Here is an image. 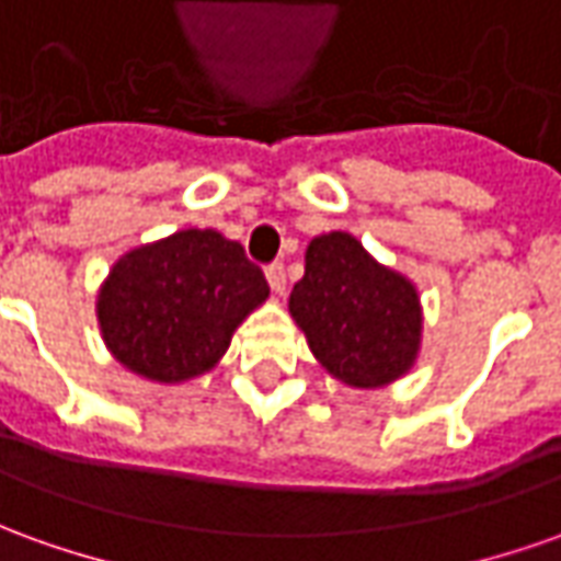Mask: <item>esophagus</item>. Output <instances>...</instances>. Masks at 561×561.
Returning <instances> with one entry per match:
<instances>
[{
    "label": "esophagus",
    "instance_id": "obj_1",
    "mask_svg": "<svg viewBox=\"0 0 561 561\" xmlns=\"http://www.w3.org/2000/svg\"><path fill=\"white\" fill-rule=\"evenodd\" d=\"M265 277H268V284L277 296H284L287 293V268L280 265V262H272L268 268H265Z\"/></svg>",
    "mask_w": 561,
    "mask_h": 561
}]
</instances>
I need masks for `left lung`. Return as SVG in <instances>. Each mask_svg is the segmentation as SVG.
Listing matches in <instances>:
<instances>
[{"mask_svg": "<svg viewBox=\"0 0 561 561\" xmlns=\"http://www.w3.org/2000/svg\"><path fill=\"white\" fill-rule=\"evenodd\" d=\"M289 314L320 366L351 388L391 385L419 357V289L376 262L347 231L308 243Z\"/></svg>", "mask_w": 561, "mask_h": 561, "instance_id": "left-lung-1", "label": "left lung"}]
</instances>
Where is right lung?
<instances>
[{"label": "right lung", "mask_w": 561, "mask_h": 561, "mask_svg": "<svg viewBox=\"0 0 561 561\" xmlns=\"http://www.w3.org/2000/svg\"><path fill=\"white\" fill-rule=\"evenodd\" d=\"M268 280L238 241L185 229L112 265L96 296L103 342L130 373L176 385L214 369Z\"/></svg>", "instance_id": "right-lung-1"}]
</instances>
